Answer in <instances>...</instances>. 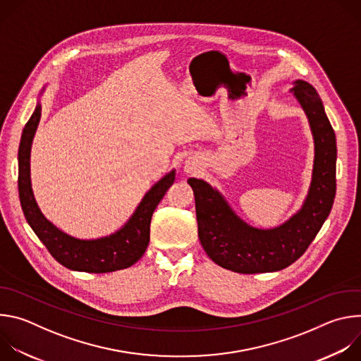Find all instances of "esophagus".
Masks as SVG:
<instances>
[{
	"label": "esophagus",
	"instance_id": "obj_1",
	"mask_svg": "<svg viewBox=\"0 0 361 361\" xmlns=\"http://www.w3.org/2000/svg\"><path fill=\"white\" fill-rule=\"evenodd\" d=\"M197 169H198V163H197V160H187L185 161V166H184V171L187 173V174H192V173H195L197 171Z\"/></svg>",
	"mask_w": 361,
	"mask_h": 361
}]
</instances>
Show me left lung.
Instances as JSON below:
<instances>
[{"mask_svg": "<svg viewBox=\"0 0 361 361\" xmlns=\"http://www.w3.org/2000/svg\"><path fill=\"white\" fill-rule=\"evenodd\" d=\"M290 92L305 113L314 140L312 181L297 213L271 228L254 227L235 214L216 187L194 177L187 181L195 197L200 243L223 269L254 274L288 267L312 244L331 212L337 160L334 130L312 84L295 80Z\"/></svg>", "mask_w": 361, "mask_h": 361, "instance_id": "obj_1", "label": "left lung"}]
</instances>
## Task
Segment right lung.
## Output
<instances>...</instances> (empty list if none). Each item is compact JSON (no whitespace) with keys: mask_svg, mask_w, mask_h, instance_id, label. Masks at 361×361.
Returning a JSON list of instances; mask_svg holds the SVG:
<instances>
[{"mask_svg":"<svg viewBox=\"0 0 361 361\" xmlns=\"http://www.w3.org/2000/svg\"><path fill=\"white\" fill-rule=\"evenodd\" d=\"M42 87L39 95H42ZM41 118V102L25 124L18 148V194L27 223L64 267L85 273H111L137 263L149 243V223L154 210L176 180L173 169L142 197L131 217L114 233L98 238H77L51 223L38 207L31 184V145Z\"/></svg>","mask_w":361,"mask_h":361,"instance_id":"obj_1","label":"right lung"}]
</instances>
